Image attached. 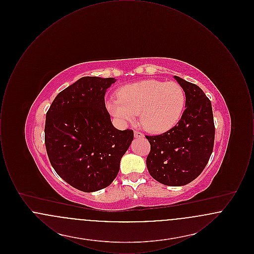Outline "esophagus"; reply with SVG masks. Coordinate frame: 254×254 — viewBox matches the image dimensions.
<instances>
[{
	"mask_svg": "<svg viewBox=\"0 0 254 254\" xmlns=\"http://www.w3.org/2000/svg\"><path fill=\"white\" fill-rule=\"evenodd\" d=\"M134 137L135 138H143L144 137V134L140 131H137V130H134Z\"/></svg>",
	"mask_w": 254,
	"mask_h": 254,
	"instance_id": "obj_1",
	"label": "esophagus"
}]
</instances>
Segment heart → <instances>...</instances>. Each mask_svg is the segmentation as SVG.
I'll return each mask as SVG.
<instances>
[{
    "mask_svg": "<svg viewBox=\"0 0 254 254\" xmlns=\"http://www.w3.org/2000/svg\"><path fill=\"white\" fill-rule=\"evenodd\" d=\"M185 104V92L177 83L146 80L123 87L120 97L107 101V109L121 124L140 113V122L148 132L164 133L180 121Z\"/></svg>",
    "mask_w": 254,
    "mask_h": 254,
    "instance_id": "1",
    "label": "heart"
}]
</instances>
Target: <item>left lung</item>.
Listing matches in <instances>:
<instances>
[{
    "label": "left lung",
    "mask_w": 254,
    "mask_h": 254,
    "mask_svg": "<svg viewBox=\"0 0 254 254\" xmlns=\"http://www.w3.org/2000/svg\"><path fill=\"white\" fill-rule=\"evenodd\" d=\"M174 79L186 95V109L170 130L145 136L150 144L146 168L156 181L170 187L185 186L196 179L213 150L215 127L211 103L198 85L178 76Z\"/></svg>",
    "instance_id": "8db88e82"
}]
</instances>
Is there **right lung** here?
<instances>
[{
	"mask_svg": "<svg viewBox=\"0 0 254 254\" xmlns=\"http://www.w3.org/2000/svg\"><path fill=\"white\" fill-rule=\"evenodd\" d=\"M115 82L83 77L61 91L47 112L50 164L63 180L84 192L109 187L132 142V130L114 127L106 109V92Z\"/></svg>",
	"mask_w": 254,
	"mask_h": 254,
	"instance_id": "right-lung-1",
	"label": "right lung"
}]
</instances>
